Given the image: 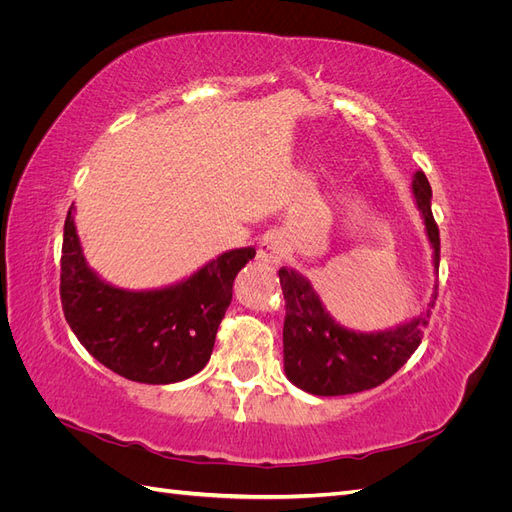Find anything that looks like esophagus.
<instances>
[{"label": "esophagus", "mask_w": 512, "mask_h": 512, "mask_svg": "<svg viewBox=\"0 0 512 512\" xmlns=\"http://www.w3.org/2000/svg\"><path fill=\"white\" fill-rule=\"evenodd\" d=\"M288 254V239L284 232L280 230H273L269 235H265L258 243V258L262 262H267V265H282V260Z\"/></svg>", "instance_id": "1"}]
</instances>
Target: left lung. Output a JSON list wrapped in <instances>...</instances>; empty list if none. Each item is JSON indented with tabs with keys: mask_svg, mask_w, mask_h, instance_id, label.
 <instances>
[{
	"mask_svg": "<svg viewBox=\"0 0 512 512\" xmlns=\"http://www.w3.org/2000/svg\"><path fill=\"white\" fill-rule=\"evenodd\" d=\"M412 192L431 245L433 269L440 265V232L431 213V185L423 170L412 177ZM286 299L284 320V371L301 391L335 397L374 389L406 365L421 344L438 284L421 314L386 331H352L339 324L322 305L318 292L305 275L280 269Z\"/></svg>",
	"mask_w": 512,
	"mask_h": 512,
	"instance_id": "8db88e82",
	"label": "left lung"
}]
</instances>
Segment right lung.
Masks as SVG:
<instances>
[{"label":"right lung","instance_id":"right-lung-1","mask_svg":"<svg viewBox=\"0 0 512 512\" xmlns=\"http://www.w3.org/2000/svg\"><path fill=\"white\" fill-rule=\"evenodd\" d=\"M74 203L61 245V307L85 350L115 374L143 384H173L207 365L237 273L254 247L228 250L181 282L123 290L91 269L76 235Z\"/></svg>","mask_w":512,"mask_h":512}]
</instances>
